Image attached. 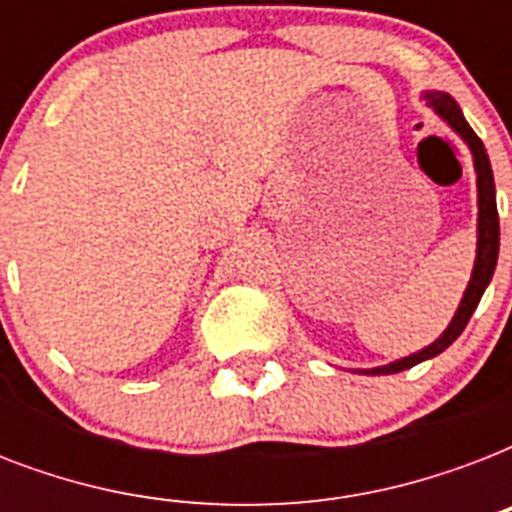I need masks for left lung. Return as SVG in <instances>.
Listing matches in <instances>:
<instances>
[{
	"mask_svg": "<svg viewBox=\"0 0 512 512\" xmlns=\"http://www.w3.org/2000/svg\"><path fill=\"white\" fill-rule=\"evenodd\" d=\"M422 98L433 111H436L441 119H444L452 132H457L462 138V143L468 146L470 156H473V170H476V188H478V228H476V263H473V273H470V281L465 292H462V300L454 311L449 327L444 329V335L433 340L430 345H425L422 350L412 353V356L396 358L385 366H372V369H356L361 374H396L404 372V369H412V366L428 361V358L444 353L449 345H452L457 337L462 335V329L468 327L470 316L481 303L486 287L494 276V268H497V255H500V215H497V191H494V175L492 164H489V154H486L484 143L478 138L473 127L465 122V114L462 108L457 106V100L449 95V92L438 90H425Z\"/></svg>",
	"mask_w": 512,
	"mask_h": 512,
	"instance_id": "left-lung-1",
	"label": "left lung"
}]
</instances>
